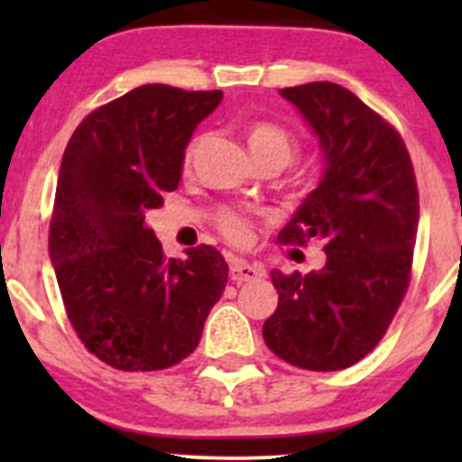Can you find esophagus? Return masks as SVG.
<instances>
[{
  "instance_id": "esophagus-1",
  "label": "esophagus",
  "mask_w": 462,
  "mask_h": 462,
  "mask_svg": "<svg viewBox=\"0 0 462 462\" xmlns=\"http://www.w3.org/2000/svg\"><path fill=\"white\" fill-rule=\"evenodd\" d=\"M265 270L261 265L248 263L244 259H235L230 263V277L235 283H245V282H254V279L263 277Z\"/></svg>"
}]
</instances>
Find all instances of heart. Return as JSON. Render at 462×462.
I'll return each mask as SVG.
<instances>
[{
  "mask_svg": "<svg viewBox=\"0 0 462 462\" xmlns=\"http://www.w3.org/2000/svg\"><path fill=\"white\" fill-rule=\"evenodd\" d=\"M248 144L253 149V153L257 156L259 162L263 161H282L283 165L295 158L297 153V141L292 134H288L286 129L277 127V125H270V123H254L253 127L248 129ZM199 147H201V138L192 141L185 149V165H192L194 156H197ZM217 226L218 230L223 232V236L232 241V244H245L250 236V223L248 218L244 217L241 212L236 209H221L217 214Z\"/></svg>",
  "mask_w": 462,
  "mask_h": 462,
  "instance_id": "obj_1",
  "label": "heart"
}]
</instances>
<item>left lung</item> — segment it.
<instances>
[{"label":"left lung","mask_w":462,"mask_h":462,"mask_svg":"<svg viewBox=\"0 0 462 462\" xmlns=\"http://www.w3.org/2000/svg\"><path fill=\"white\" fill-rule=\"evenodd\" d=\"M279 93L313 129L324 174L277 241L321 239L326 263L309 274L270 273L279 304L263 339L288 365L339 371L374 351L409 288L416 174L400 134L348 88L309 82Z\"/></svg>","instance_id":"1"}]
</instances>
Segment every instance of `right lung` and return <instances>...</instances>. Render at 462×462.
<instances>
[{"label": "right lung", "mask_w": 462, "mask_h": 462, "mask_svg": "<svg viewBox=\"0 0 462 462\" xmlns=\"http://www.w3.org/2000/svg\"><path fill=\"white\" fill-rule=\"evenodd\" d=\"M221 91L143 85L88 114L64 149L49 254L69 321L120 371H161L199 346L227 263L212 245L167 259L144 214L179 188L185 147Z\"/></svg>", "instance_id": "right-lung-1"}]
</instances>
